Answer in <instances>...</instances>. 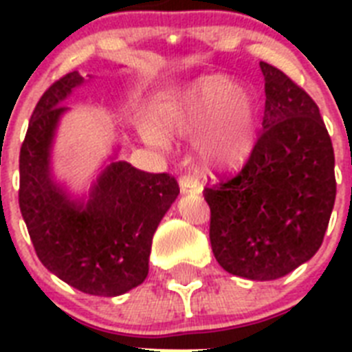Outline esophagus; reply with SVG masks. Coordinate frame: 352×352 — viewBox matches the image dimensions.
<instances>
[{
  "mask_svg": "<svg viewBox=\"0 0 352 352\" xmlns=\"http://www.w3.org/2000/svg\"><path fill=\"white\" fill-rule=\"evenodd\" d=\"M179 188L183 194H199L201 192V183L192 173H185L179 178Z\"/></svg>",
  "mask_w": 352,
  "mask_h": 352,
  "instance_id": "1",
  "label": "esophagus"
}]
</instances>
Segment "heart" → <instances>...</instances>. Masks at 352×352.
Returning <instances> with one entry per match:
<instances>
[{"instance_id": "b5f03b06", "label": "heart", "mask_w": 352, "mask_h": 352, "mask_svg": "<svg viewBox=\"0 0 352 352\" xmlns=\"http://www.w3.org/2000/svg\"><path fill=\"white\" fill-rule=\"evenodd\" d=\"M153 125L146 138L157 146L166 135H197L213 129L203 142L210 164L234 167L245 160L254 144L256 104L245 89L222 76H208L190 88L166 95L155 105Z\"/></svg>"}]
</instances>
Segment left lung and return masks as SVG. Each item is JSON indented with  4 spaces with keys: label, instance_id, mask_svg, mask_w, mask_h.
I'll use <instances>...</instances> for the list:
<instances>
[{
    "label": "left lung",
    "instance_id": "obj_1",
    "mask_svg": "<svg viewBox=\"0 0 352 352\" xmlns=\"http://www.w3.org/2000/svg\"><path fill=\"white\" fill-rule=\"evenodd\" d=\"M263 129L243 167L204 188L210 241L226 272L275 280L319 250L337 195L335 153L312 96L261 61Z\"/></svg>",
    "mask_w": 352,
    "mask_h": 352
}]
</instances>
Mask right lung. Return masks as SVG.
I'll use <instances>...</instances> for the list:
<instances>
[{"instance_id": "1", "label": "right lung", "mask_w": 352, "mask_h": 352, "mask_svg": "<svg viewBox=\"0 0 352 352\" xmlns=\"http://www.w3.org/2000/svg\"><path fill=\"white\" fill-rule=\"evenodd\" d=\"M82 80L79 72H70L35 105L19 153V208L49 272L86 294L120 296L144 282L151 239L179 186L167 173L113 162L86 208L65 197L49 176V149L67 111L60 104Z\"/></svg>"}]
</instances>
